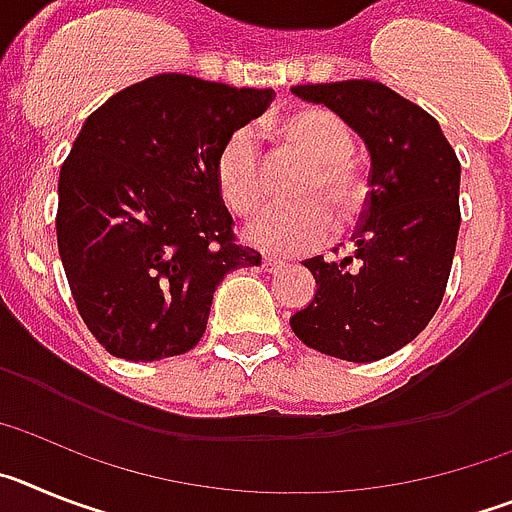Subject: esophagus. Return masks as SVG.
<instances>
[{
  "instance_id": "1",
  "label": "esophagus",
  "mask_w": 512,
  "mask_h": 512,
  "mask_svg": "<svg viewBox=\"0 0 512 512\" xmlns=\"http://www.w3.org/2000/svg\"><path fill=\"white\" fill-rule=\"evenodd\" d=\"M261 269H264L266 274H277L279 269H284V261L282 259H271V256H269V259L261 261Z\"/></svg>"
}]
</instances>
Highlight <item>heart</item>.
Returning a JSON list of instances; mask_svg holds the SVG:
<instances>
[{
  "label": "heart",
  "mask_w": 512,
  "mask_h": 512,
  "mask_svg": "<svg viewBox=\"0 0 512 512\" xmlns=\"http://www.w3.org/2000/svg\"><path fill=\"white\" fill-rule=\"evenodd\" d=\"M279 138L312 164L300 194L302 202H274L256 212L243 230L253 248L277 256H295L328 241L333 233V207L343 223L354 220L364 205V184L351 158L356 140L346 122L330 110H300L284 117ZM215 184L220 200L235 215H248L264 200V166L259 135L253 125L233 130L215 158Z\"/></svg>",
  "instance_id": "1"
}]
</instances>
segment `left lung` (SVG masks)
<instances>
[{"label": "left lung", "mask_w": 512, "mask_h": 512, "mask_svg": "<svg viewBox=\"0 0 512 512\" xmlns=\"http://www.w3.org/2000/svg\"><path fill=\"white\" fill-rule=\"evenodd\" d=\"M364 140L372 169L354 253L302 261L318 292L289 318L305 346L343 361H379L431 323L459 238L461 164L436 117L379 81L300 84Z\"/></svg>", "instance_id": "obj_1"}]
</instances>
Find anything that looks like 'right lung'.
I'll return each instance as SVG.
<instances>
[{"instance_id":"add662e5","label":"right lung","mask_w":512,"mask_h":512,"mask_svg":"<svg viewBox=\"0 0 512 512\" xmlns=\"http://www.w3.org/2000/svg\"><path fill=\"white\" fill-rule=\"evenodd\" d=\"M271 99L274 89L158 74L87 117L61 166L56 235L76 310L104 351L187 354L225 274L261 264L235 243L215 158Z\"/></svg>"}]
</instances>
